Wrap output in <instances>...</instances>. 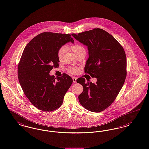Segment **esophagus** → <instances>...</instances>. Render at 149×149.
I'll return each mask as SVG.
<instances>
[{"label": "esophagus", "mask_w": 149, "mask_h": 149, "mask_svg": "<svg viewBox=\"0 0 149 149\" xmlns=\"http://www.w3.org/2000/svg\"><path fill=\"white\" fill-rule=\"evenodd\" d=\"M77 78L76 77H72V80H73V83H77Z\"/></svg>", "instance_id": "obj_1"}]
</instances>
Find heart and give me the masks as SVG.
Masks as SVG:
<instances>
[{
    "instance_id": "1",
    "label": "heart",
    "mask_w": 149,
    "mask_h": 149,
    "mask_svg": "<svg viewBox=\"0 0 149 149\" xmlns=\"http://www.w3.org/2000/svg\"><path fill=\"white\" fill-rule=\"evenodd\" d=\"M70 47L74 52V53L77 55V56L80 54L85 53V48L82 45L80 44H75L71 45ZM67 47L65 45H62L58 49L57 52V57L60 61H61L63 59ZM78 70L79 69L77 67H69L68 68V71L72 74H76Z\"/></svg>"
}]
</instances>
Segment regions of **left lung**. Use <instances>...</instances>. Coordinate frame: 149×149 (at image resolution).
Segmentation results:
<instances>
[{
    "label": "left lung",
    "mask_w": 149,
    "mask_h": 149,
    "mask_svg": "<svg viewBox=\"0 0 149 149\" xmlns=\"http://www.w3.org/2000/svg\"><path fill=\"white\" fill-rule=\"evenodd\" d=\"M88 47L89 58L85 72L96 77V84L77 80L83 86L79 95L81 105L88 110L99 113L109 107L119 94L127 75L126 56L123 47L113 36L100 28L72 34Z\"/></svg>",
    "instance_id": "obj_1"
}]
</instances>
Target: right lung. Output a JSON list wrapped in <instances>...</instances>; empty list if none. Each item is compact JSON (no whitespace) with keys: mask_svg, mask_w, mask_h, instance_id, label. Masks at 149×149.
<instances>
[{"mask_svg":"<svg viewBox=\"0 0 149 149\" xmlns=\"http://www.w3.org/2000/svg\"><path fill=\"white\" fill-rule=\"evenodd\" d=\"M71 36L51 32L38 34L24 48L18 64V79L25 95L43 111L61 107L72 83V77L66 74L56 78L49 75L53 67L59 66L58 49L68 42H74Z\"/></svg>","mask_w":149,"mask_h":149,"instance_id":"1","label":"right lung"}]
</instances>
